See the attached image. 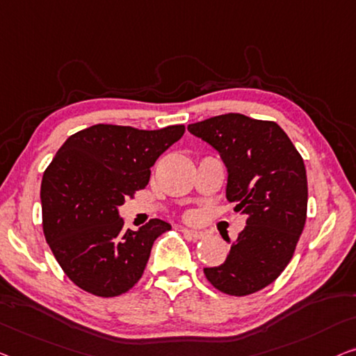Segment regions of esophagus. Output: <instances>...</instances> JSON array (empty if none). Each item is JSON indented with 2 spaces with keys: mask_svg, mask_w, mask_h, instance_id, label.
I'll list each match as a JSON object with an SVG mask.
<instances>
[{
  "mask_svg": "<svg viewBox=\"0 0 356 356\" xmlns=\"http://www.w3.org/2000/svg\"><path fill=\"white\" fill-rule=\"evenodd\" d=\"M184 235L192 238V240H201V238H204L206 233L201 232V230H192V229H182Z\"/></svg>",
  "mask_w": 356,
  "mask_h": 356,
  "instance_id": "1",
  "label": "esophagus"
}]
</instances>
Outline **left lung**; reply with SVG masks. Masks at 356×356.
I'll use <instances>...</instances> for the list:
<instances>
[{
	"label": "left lung",
	"instance_id": "8db88e82",
	"mask_svg": "<svg viewBox=\"0 0 356 356\" xmlns=\"http://www.w3.org/2000/svg\"><path fill=\"white\" fill-rule=\"evenodd\" d=\"M187 129L219 153L229 174L227 200L246 216L225 262L204 268L206 278L230 296L257 293L280 277L304 230L309 198L304 160L273 121L227 113Z\"/></svg>",
	"mask_w": 356,
	"mask_h": 356
}]
</instances>
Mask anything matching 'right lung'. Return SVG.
Returning a JSON list of instances; mask_svg holds the SVG:
<instances>
[{
  "instance_id": "obj_1",
  "label": "right lung",
  "mask_w": 356,
  "mask_h": 356,
  "mask_svg": "<svg viewBox=\"0 0 356 356\" xmlns=\"http://www.w3.org/2000/svg\"><path fill=\"white\" fill-rule=\"evenodd\" d=\"M185 126L144 131L94 124L63 142L41 182L42 232L73 283L100 297L129 291L144 273L153 241L171 229L152 219L124 230L118 208L144 188L158 156Z\"/></svg>"
}]
</instances>
